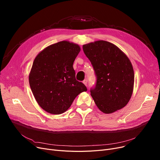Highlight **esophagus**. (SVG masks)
I'll list each match as a JSON object with an SVG mask.
<instances>
[{
    "mask_svg": "<svg viewBox=\"0 0 160 160\" xmlns=\"http://www.w3.org/2000/svg\"><path fill=\"white\" fill-rule=\"evenodd\" d=\"M87 82H88V80H87V79H85L84 80H83V84L86 85V86H87Z\"/></svg>",
    "mask_w": 160,
    "mask_h": 160,
    "instance_id": "34e87169",
    "label": "esophagus"
}]
</instances>
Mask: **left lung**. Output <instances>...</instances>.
Masks as SVG:
<instances>
[{
    "label": "left lung",
    "instance_id": "1",
    "mask_svg": "<svg viewBox=\"0 0 160 160\" xmlns=\"http://www.w3.org/2000/svg\"><path fill=\"white\" fill-rule=\"evenodd\" d=\"M97 77L91 95L99 110L112 113L124 108L132 97L134 72L132 65L124 52L106 41L83 45Z\"/></svg>",
    "mask_w": 160,
    "mask_h": 160
}]
</instances>
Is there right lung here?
<instances>
[{
  "label": "right lung",
  "mask_w": 160,
  "mask_h": 160,
  "mask_svg": "<svg viewBox=\"0 0 160 160\" xmlns=\"http://www.w3.org/2000/svg\"><path fill=\"white\" fill-rule=\"evenodd\" d=\"M80 51L77 44L62 41L40 52L34 59L29 83L37 102L48 113L66 112L87 88L75 77L73 63Z\"/></svg>",
  "instance_id": "right-lung-1"
}]
</instances>
